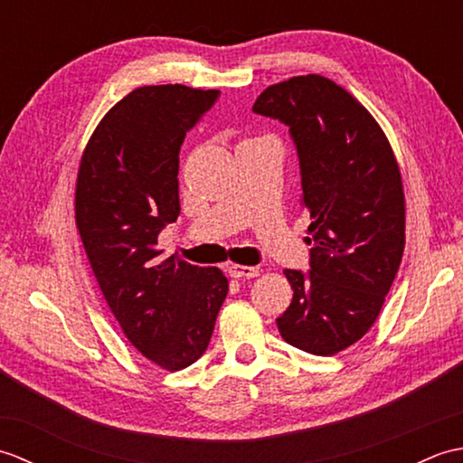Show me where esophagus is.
Instances as JSON below:
<instances>
[{
	"mask_svg": "<svg viewBox=\"0 0 463 463\" xmlns=\"http://www.w3.org/2000/svg\"><path fill=\"white\" fill-rule=\"evenodd\" d=\"M229 272L232 279H254L260 274L257 267H244V264H231Z\"/></svg>",
	"mask_w": 463,
	"mask_h": 463,
	"instance_id": "esophagus-1",
	"label": "esophagus"
}]
</instances>
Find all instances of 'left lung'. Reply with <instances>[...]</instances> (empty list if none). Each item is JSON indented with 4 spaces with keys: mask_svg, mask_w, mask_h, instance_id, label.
<instances>
[{
    "mask_svg": "<svg viewBox=\"0 0 463 463\" xmlns=\"http://www.w3.org/2000/svg\"><path fill=\"white\" fill-rule=\"evenodd\" d=\"M252 111L288 127L300 203L312 219L310 270H284L294 294L277 318L279 332L294 348L334 356L376 322L404 254L396 156L366 107L322 75L267 87Z\"/></svg>",
    "mask_w": 463,
    "mask_h": 463,
    "instance_id": "1",
    "label": "left lung"
}]
</instances>
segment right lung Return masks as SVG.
Instances as JSON below:
<instances>
[{
    "label": "right lung",
    "instance_id": "obj_1",
    "mask_svg": "<svg viewBox=\"0 0 463 463\" xmlns=\"http://www.w3.org/2000/svg\"><path fill=\"white\" fill-rule=\"evenodd\" d=\"M216 99L179 83L139 87L97 125L77 173L75 222L103 297L133 346L169 372L203 356L229 292L221 269L156 247L181 213L184 135Z\"/></svg>",
    "mask_w": 463,
    "mask_h": 463
}]
</instances>
